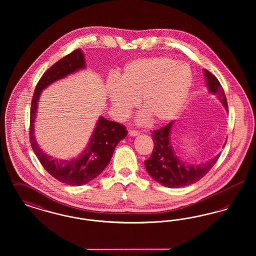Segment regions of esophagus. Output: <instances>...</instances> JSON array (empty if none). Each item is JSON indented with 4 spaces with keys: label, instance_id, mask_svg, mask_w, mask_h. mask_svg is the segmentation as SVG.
Wrapping results in <instances>:
<instances>
[{
    "label": "esophagus",
    "instance_id": "obj_1",
    "mask_svg": "<svg viewBox=\"0 0 256 256\" xmlns=\"http://www.w3.org/2000/svg\"><path fill=\"white\" fill-rule=\"evenodd\" d=\"M140 134L139 132H136V130H130L128 132V135L130 136H132V137H135V136H138Z\"/></svg>",
    "mask_w": 256,
    "mask_h": 256
}]
</instances>
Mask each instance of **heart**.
<instances>
[{
  "label": "heart",
  "instance_id": "obj_1",
  "mask_svg": "<svg viewBox=\"0 0 256 256\" xmlns=\"http://www.w3.org/2000/svg\"><path fill=\"white\" fill-rule=\"evenodd\" d=\"M193 82L190 66L166 56L139 58L128 63L120 80L108 82V96L115 113L126 117L139 100L144 111L139 122L150 119L160 124L174 119L182 110Z\"/></svg>",
  "mask_w": 256,
  "mask_h": 256
}]
</instances>
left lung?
<instances>
[{
	"instance_id": "left-lung-1",
	"label": "left lung",
	"mask_w": 256,
	"mask_h": 256,
	"mask_svg": "<svg viewBox=\"0 0 256 256\" xmlns=\"http://www.w3.org/2000/svg\"><path fill=\"white\" fill-rule=\"evenodd\" d=\"M204 74L208 92L215 95L228 111L226 98L219 80L206 69L204 70ZM172 124L174 122H170L162 128L154 132L152 137L154 146L150 158L145 161V167L148 174L156 182L169 188H180L196 182L204 178L217 162L220 154L214 158L200 164H188L183 162L176 154L172 146L170 130Z\"/></svg>"
}]
</instances>
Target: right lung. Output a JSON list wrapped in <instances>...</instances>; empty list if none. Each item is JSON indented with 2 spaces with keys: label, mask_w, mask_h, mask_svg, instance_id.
Wrapping results in <instances>:
<instances>
[{
  "label": "right lung",
  "mask_w": 256,
  "mask_h": 256,
  "mask_svg": "<svg viewBox=\"0 0 256 256\" xmlns=\"http://www.w3.org/2000/svg\"><path fill=\"white\" fill-rule=\"evenodd\" d=\"M86 68L84 54L80 49L61 58L47 70L37 84L30 108V145L45 170L60 182L80 186L91 182L106 169L118 143L126 135L128 130L121 124L108 121L102 116L98 119L95 128L86 148L72 159L54 158L37 144L34 135L38 100L44 89L52 84Z\"/></svg>",
  "instance_id": "right-lung-1"
}]
</instances>
